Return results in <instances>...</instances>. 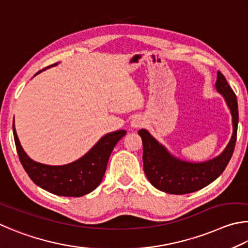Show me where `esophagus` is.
Returning a JSON list of instances; mask_svg holds the SVG:
<instances>
[{"mask_svg":"<svg viewBox=\"0 0 248 248\" xmlns=\"http://www.w3.org/2000/svg\"><path fill=\"white\" fill-rule=\"evenodd\" d=\"M144 124H145V120L144 117H141L140 115L135 116L131 122V126L133 128H140L141 126H144Z\"/></svg>","mask_w":248,"mask_h":248,"instance_id":"34e87169","label":"esophagus"}]
</instances>
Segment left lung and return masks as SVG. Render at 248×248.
Masks as SVG:
<instances>
[{"instance_id": "obj_1", "label": "left lung", "mask_w": 248, "mask_h": 248, "mask_svg": "<svg viewBox=\"0 0 248 248\" xmlns=\"http://www.w3.org/2000/svg\"><path fill=\"white\" fill-rule=\"evenodd\" d=\"M217 91L223 95L232 115L233 133L224 150L216 158L203 162L184 161L173 155L147 129L138 134L142 140L144 171L155 188L164 193L183 195L206 187L222 174L231 159L236 142L238 124L237 99L222 73H217Z\"/></svg>"}]
</instances>
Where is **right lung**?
Wrapping results in <instances>:
<instances>
[{"label":"right lung","instance_id":"add662e5","mask_svg":"<svg viewBox=\"0 0 248 248\" xmlns=\"http://www.w3.org/2000/svg\"><path fill=\"white\" fill-rule=\"evenodd\" d=\"M55 65L58 63L51 66ZM13 133L20 162L34 184L58 196L81 197L101 183L112 150L126 131L120 129L107 134L81 158L64 166H47L33 161L21 147L14 124Z\"/></svg>","mask_w":248,"mask_h":248}]
</instances>
